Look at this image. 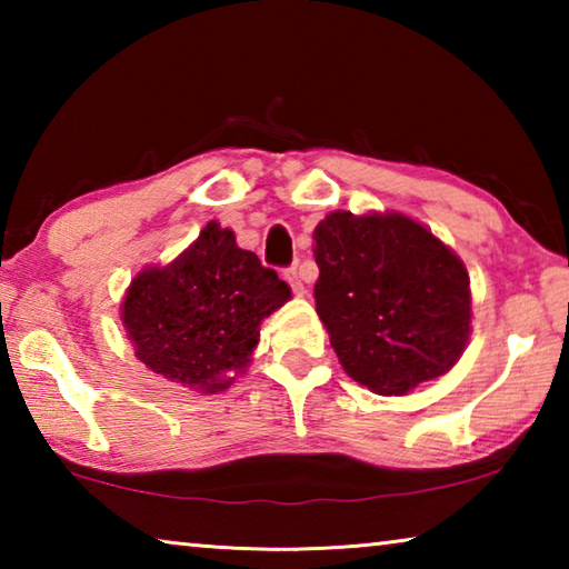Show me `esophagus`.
<instances>
[{"instance_id": "1", "label": "esophagus", "mask_w": 569, "mask_h": 569, "mask_svg": "<svg viewBox=\"0 0 569 569\" xmlns=\"http://www.w3.org/2000/svg\"><path fill=\"white\" fill-rule=\"evenodd\" d=\"M283 276H286V281L291 283V288H293V293H298V296H303V281H301V273H298V268L296 266H291V268H286L283 271Z\"/></svg>"}]
</instances>
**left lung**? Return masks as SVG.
<instances>
[{
	"label": "left lung",
	"instance_id": "8db88e82",
	"mask_svg": "<svg viewBox=\"0 0 569 569\" xmlns=\"http://www.w3.org/2000/svg\"><path fill=\"white\" fill-rule=\"evenodd\" d=\"M313 240L316 313L353 381L399 397L457 363L469 339V276L439 238L399 213L339 210Z\"/></svg>",
	"mask_w": 569,
	"mask_h": 569
}]
</instances>
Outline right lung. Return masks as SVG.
<instances>
[{
  "label": "right lung",
  "instance_id": "1",
  "mask_svg": "<svg viewBox=\"0 0 569 569\" xmlns=\"http://www.w3.org/2000/svg\"><path fill=\"white\" fill-rule=\"evenodd\" d=\"M291 298V288L233 230L208 223L168 268L134 278L122 323L138 359L160 377L200 391H223L226 371L243 369L258 326Z\"/></svg>",
  "mask_w": 569,
  "mask_h": 569
}]
</instances>
